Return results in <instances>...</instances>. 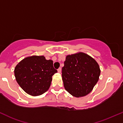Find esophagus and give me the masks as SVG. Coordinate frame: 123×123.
Instances as JSON below:
<instances>
[{"label": "esophagus", "instance_id": "34e87169", "mask_svg": "<svg viewBox=\"0 0 123 123\" xmlns=\"http://www.w3.org/2000/svg\"><path fill=\"white\" fill-rule=\"evenodd\" d=\"M58 72L59 73H61V68H59L58 69Z\"/></svg>", "mask_w": 123, "mask_h": 123}]
</instances>
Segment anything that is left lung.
I'll return each instance as SVG.
<instances>
[{"instance_id": "obj_1", "label": "left lung", "mask_w": 123, "mask_h": 123, "mask_svg": "<svg viewBox=\"0 0 123 123\" xmlns=\"http://www.w3.org/2000/svg\"><path fill=\"white\" fill-rule=\"evenodd\" d=\"M100 74L97 62L83 52L67 56L62 68L65 89L76 98L89 93L99 80Z\"/></svg>"}]
</instances>
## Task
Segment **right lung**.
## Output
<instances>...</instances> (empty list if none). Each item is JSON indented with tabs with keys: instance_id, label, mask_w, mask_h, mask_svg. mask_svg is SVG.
I'll use <instances>...</instances> for the list:
<instances>
[{
	"instance_id": "obj_1",
	"label": "right lung",
	"mask_w": 123,
	"mask_h": 123,
	"mask_svg": "<svg viewBox=\"0 0 123 123\" xmlns=\"http://www.w3.org/2000/svg\"><path fill=\"white\" fill-rule=\"evenodd\" d=\"M57 72L52 60L44 56L27 57L20 62L14 69L16 81L27 93L39 96L49 89L52 76Z\"/></svg>"
}]
</instances>
